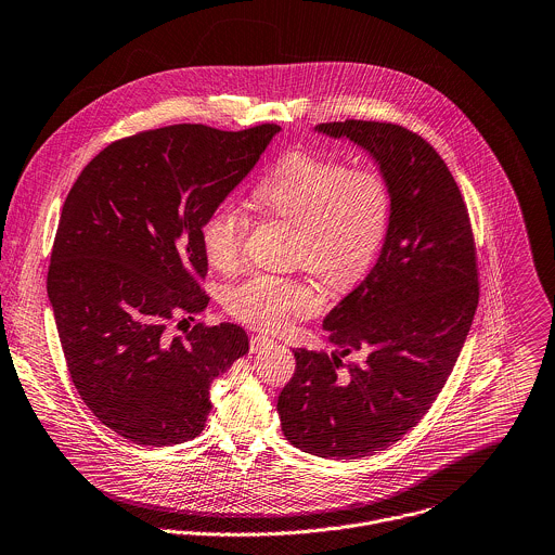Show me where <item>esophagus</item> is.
I'll list each match as a JSON object with an SVG mask.
<instances>
[{
	"label": "esophagus",
	"mask_w": 555,
	"mask_h": 555,
	"mask_svg": "<svg viewBox=\"0 0 555 555\" xmlns=\"http://www.w3.org/2000/svg\"><path fill=\"white\" fill-rule=\"evenodd\" d=\"M269 343H273L269 336H262V334H258V336H251V340H249V347H251V351H260L262 347H267Z\"/></svg>",
	"instance_id": "obj_1"
}]
</instances>
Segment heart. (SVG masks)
Wrapping results in <instances>:
<instances>
[{
    "mask_svg": "<svg viewBox=\"0 0 555 555\" xmlns=\"http://www.w3.org/2000/svg\"><path fill=\"white\" fill-rule=\"evenodd\" d=\"M251 206L293 225L288 262L308 269L332 291L356 284L379 254L392 219V184L373 163L347 165L338 156L293 152L251 191ZM249 217L232 204L210 208L199 225L204 256L232 273L245 260ZM312 282L299 275L258 273L228 293V312L260 330H282L319 308Z\"/></svg>",
    "mask_w": 555,
    "mask_h": 555,
    "instance_id": "b5f03b06",
    "label": "heart"
}]
</instances>
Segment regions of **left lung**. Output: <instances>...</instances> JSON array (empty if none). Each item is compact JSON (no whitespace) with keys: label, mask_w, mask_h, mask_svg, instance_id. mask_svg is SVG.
Segmentation results:
<instances>
[{"label":"left lung","mask_w":555,"mask_h":555,"mask_svg":"<svg viewBox=\"0 0 555 555\" xmlns=\"http://www.w3.org/2000/svg\"><path fill=\"white\" fill-rule=\"evenodd\" d=\"M369 150L392 184V219L371 273L323 321L339 356L295 349L278 397L282 431L306 453L373 455L427 414L470 330L477 251L464 197L438 152L386 121L321 124Z\"/></svg>","instance_id":"1"}]
</instances>
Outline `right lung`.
<instances>
[{
  "mask_svg": "<svg viewBox=\"0 0 555 555\" xmlns=\"http://www.w3.org/2000/svg\"><path fill=\"white\" fill-rule=\"evenodd\" d=\"M275 132L143 130L104 147L65 199L48 295L67 369L87 408L137 444L199 436L210 384L249 351L241 325H189L210 301L199 225Z\"/></svg>",
  "mask_w": 555,
  "mask_h": 555,
  "instance_id": "1",
  "label": "right lung"
}]
</instances>
